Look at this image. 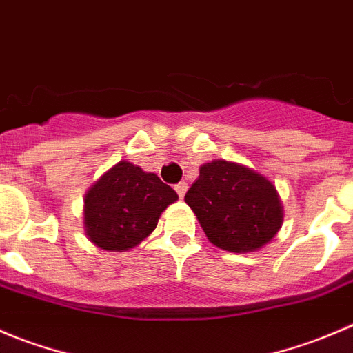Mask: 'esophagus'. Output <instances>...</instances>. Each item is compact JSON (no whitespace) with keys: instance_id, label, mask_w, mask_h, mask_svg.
Segmentation results:
<instances>
[{"instance_id":"1","label":"esophagus","mask_w":353,"mask_h":353,"mask_svg":"<svg viewBox=\"0 0 353 353\" xmlns=\"http://www.w3.org/2000/svg\"><path fill=\"white\" fill-rule=\"evenodd\" d=\"M187 188H188V185L185 183V181H180V183H176L175 185V190H176V194H178V197H185V194H187Z\"/></svg>"}]
</instances>
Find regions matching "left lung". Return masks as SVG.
Segmentation results:
<instances>
[{
	"label": "left lung",
	"instance_id": "obj_1",
	"mask_svg": "<svg viewBox=\"0 0 353 353\" xmlns=\"http://www.w3.org/2000/svg\"><path fill=\"white\" fill-rule=\"evenodd\" d=\"M185 202L209 242L228 252L263 249L283 223V205L273 181L226 159H212L199 168Z\"/></svg>",
	"mask_w": 353,
	"mask_h": 353
}]
</instances>
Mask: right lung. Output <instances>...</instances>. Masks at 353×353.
<instances>
[{
    "label": "right lung",
    "mask_w": 353,
    "mask_h": 353,
    "mask_svg": "<svg viewBox=\"0 0 353 353\" xmlns=\"http://www.w3.org/2000/svg\"><path fill=\"white\" fill-rule=\"evenodd\" d=\"M176 201V192L156 173L123 159L85 192L83 230L99 249L125 252L148 239L161 212Z\"/></svg>",
    "instance_id": "obj_1"
}]
</instances>
